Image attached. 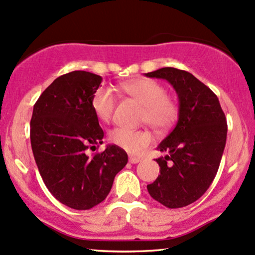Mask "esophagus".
Wrapping results in <instances>:
<instances>
[{
	"label": "esophagus",
	"instance_id": "esophagus-1",
	"mask_svg": "<svg viewBox=\"0 0 255 255\" xmlns=\"http://www.w3.org/2000/svg\"><path fill=\"white\" fill-rule=\"evenodd\" d=\"M141 161L140 157H136V156H129V162L130 163L135 164V163H139V162Z\"/></svg>",
	"mask_w": 255,
	"mask_h": 255
}]
</instances>
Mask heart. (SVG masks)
Here are the masks:
<instances>
[{"label": "heart", "instance_id": "obj_1", "mask_svg": "<svg viewBox=\"0 0 255 255\" xmlns=\"http://www.w3.org/2000/svg\"><path fill=\"white\" fill-rule=\"evenodd\" d=\"M122 91L134 100L144 105L142 121L147 122L157 132H166L178 120L179 108L177 102L166 94V88L161 83L150 78H136L121 86ZM92 110L102 122H110L113 119L116 100L113 92L108 88H99L92 97ZM110 141L127 152L136 153L151 142V134L147 130H132L115 128L111 130Z\"/></svg>", "mask_w": 255, "mask_h": 255}]
</instances>
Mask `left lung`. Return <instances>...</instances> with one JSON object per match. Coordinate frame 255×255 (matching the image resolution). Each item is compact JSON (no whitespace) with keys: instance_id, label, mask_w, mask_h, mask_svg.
I'll list each match as a JSON object with an SVG mask.
<instances>
[{"instance_id":"left-lung-1","label":"left lung","mask_w":255,"mask_h":255,"mask_svg":"<svg viewBox=\"0 0 255 255\" xmlns=\"http://www.w3.org/2000/svg\"><path fill=\"white\" fill-rule=\"evenodd\" d=\"M167 80L179 99L178 122L157 150V179L147 185L153 200L167 208L197 201L213 183L226 144L228 125L218 97L194 75L174 68L145 74Z\"/></svg>"}]
</instances>
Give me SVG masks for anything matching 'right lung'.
<instances>
[{"instance_id": "right-lung-1", "label": "right lung", "mask_w": 255, "mask_h": 255, "mask_svg": "<svg viewBox=\"0 0 255 255\" xmlns=\"http://www.w3.org/2000/svg\"><path fill=\"white\" fill-rule=\"evenodd\" d=\"M102 80L87 71L55 78L33 105L30 122L33 157L43 183L59 202L78 211L103 202L128 162L127 152L116 145L87 153L104 138L91 105Z\"/></svg>"}]
</instances>
